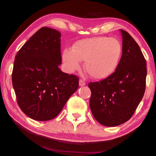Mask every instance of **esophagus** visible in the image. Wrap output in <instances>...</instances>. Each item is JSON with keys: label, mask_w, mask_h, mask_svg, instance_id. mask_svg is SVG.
I'll return each mask as SVG.
<instances>
[{"label": "esophagus", "mask_w": 156, "mask_h": 156, "mask_svg": "<svg viewBox=\"0 0 156 156\" xmlns=\"http://www.w3.org/2000/svg\"><path fill=\"white\" fill-rule=\"evenodd\" d=\"M86 84V83H85V82L84 81H83V80H79V85H80V87H82V86H84Z\"/></svg>", "instance_id": "obj_1"}]
</instances>
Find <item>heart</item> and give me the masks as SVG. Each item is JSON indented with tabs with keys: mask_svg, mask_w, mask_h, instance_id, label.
Wrapping results in <instances>:
<instances>
[{
	"mask_svg": "<svg viewBox=\"0 0 156 156\" xmlns=\"http://www.w3.org/2000/svg\"><path fill=\"white\" fill-rule=\"evenodd\" d=\"M122 54V46L115 38L93 37L76 42L72 50L65 49L62 60L69 71L84 61V69L91 78L102 80L112 76L119 65Z\"/></svg>",
	"mask_w": 156,
	"mask_h": 156,
	"instance_id": "obj_1",
	"label": "heart"
}]
</instances>
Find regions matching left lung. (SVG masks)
Here are the masks:
<instances>
[{"label":"left lung","mask_w":156,"mask_h":156,"mask_svg":"<svg viewBox=\"0 0 156 156\" xmlns=\"http://www.w3.org/2000/svg\"><path fill=\"white\" fill-rule=\"evenodd\" d=\"M122 36V54L115 72L109 77L89 83V106L98 122L116 126L128 121L144 96L147 63L138 43L127 31Z\"/></svg>","instance_id":"obj_1"}]
</instances>
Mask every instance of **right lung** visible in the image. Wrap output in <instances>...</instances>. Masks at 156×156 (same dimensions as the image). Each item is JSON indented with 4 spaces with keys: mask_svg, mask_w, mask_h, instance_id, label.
Listing matches in <instances>:
<instances>
[{
    "mask_svg": "<svg viewBox=\"0 0 156 156\" xmlns=\"http://www.w3.org/2000/svg\"><path fill=\"white\" fill-rule=\"evenodd\" d=\"M60 37L58 31L42 27L16 55L12 79L17 103L35 120L54 119L78 88V76L58 67Z\"/></svg>",
    "mask_w": 156,
    "mask_h": 156,
    "instance_id": "right-lung-1",
    "label": "right lung"
}]
</instances>
